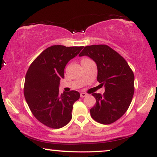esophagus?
Here are the masks:
<instances>
[{
    "instance_id": "1",
    "label": "esophagus",
    "mask_w": 157,
    "mask_h": 157,
    "mask_svg": "<svg viewBox=\"0 0 157 157\" xmlns=\"http://www.w3.org/2000/svg\"><path fill=\"white\" fill-rule=\"evenodd\" d=\"M80 96H81V97L83 98V97H86V96H87V94L86 93H83V92H81V93L80 94Z\"/></svg>"
}]
</instances>
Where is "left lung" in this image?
Masks as SVG:
<instances>
[{
  "label": "left lung",
  "mask_w": 157,
  "mask_h": 157,
  "mask_svg": "<svg viewBox=\"0 0 157 157\" xmlns=\"http://www.w3.org/2000/svg\"><path fill=\"white\" fill-rule=\"evenodd\" d=\"M87 56L97 66V81L104 86L103 95L94 93L96 101L90 110L91 117L102 124L120 119L132 102L134 93V75L126 60L107 45L84 47L79 56Z\"/></svg>",
  "instance_id": "left-lung-1"
}]
</instances>
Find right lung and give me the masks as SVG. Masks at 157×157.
Segmentation results:
<instances>
[{"label":"right lung","instance_id":"add662e5","mask_svg":"<svg viewBox=\"0 0 157 157\" xmlns=\"http://www.w3.org/2000/svg\"><path fill=\"white\" fill-rule=\"evenodd\" d=\"M83 46L55 45L44 50L29 66L25 75L24 96L32 113L45 126L60 128L72 118L74 102L80 98L76 91L59 94L60 80L64 78L68 62Z\"/></svg>","mask_w":157,"mask_h":157}]
</instances>
